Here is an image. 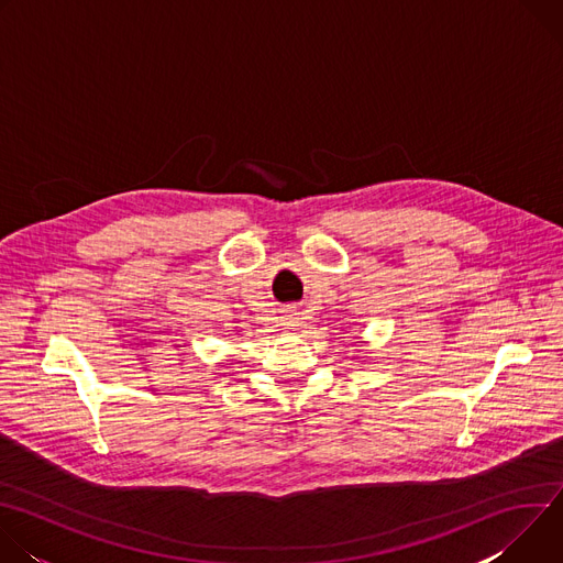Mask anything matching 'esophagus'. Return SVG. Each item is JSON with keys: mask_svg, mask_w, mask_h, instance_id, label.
Listing matches in <instances>:
<instances>
[{"mask_svg": "<svg viewBox=\"0 0 563 563\" xmlns=\"http://www.w3.org/2000/svg\"><path fill=\"white\" fill-rule=\"evenodd\" d=\"M280 318H283V320H280L283 330L291 332V330H296V328H298V318H296V311H285Z\"/></svg>", "mask_w": 563, "mask_h": 563, "instance_id": "obj_1", "label": "esophagus"}]
</instances>
